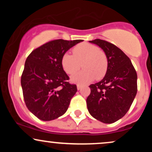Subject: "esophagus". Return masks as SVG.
Returning a JSON list of instances; mask_svg holds the SVG:
<instances>
[{"mask_svg": "<svg viewBox=\"0 0 152 152\" xmlns=\"http://www.w3.org/2000/svg\"><path fill=\"white\" fill-rule=\"evenodd\" d=\"M81 88V86L80 84H77V89L80 90Z\"/></svg>", "mask_w": 152, "mask_h": 152, "instance_id": "obj_1", "label": "esophagus"}]
</instances>
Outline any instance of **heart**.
Masks as SVG:
<instances>
[{"label": "heart", "mask_w": 152, "mask_h": 152, "mask_svg": "<svg viewBox=\"0 0 152 152\" xmlns=\"http://www.w3.org/2000/svg\"><path fill=\"white\" fill-rule=\"evenodd\" d=\"M73 53H66L61 58V65L66 74L73 75L83 68V70L72 76L74 82L86 83L94 78L102 79L108 69V58L98 46L88 43H82L73 48Z\"/></svg>", "instance_id": "b5f03b06"}]
</instances>
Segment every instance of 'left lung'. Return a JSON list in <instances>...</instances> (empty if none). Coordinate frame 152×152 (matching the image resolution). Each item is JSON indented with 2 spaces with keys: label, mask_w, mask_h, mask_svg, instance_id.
<instances>
[{
  "label": "left lung",
  "mask_w": 152,
  "mask_h": 152,
  "mask_svg": "<svg viewBox=\"0 0 152 152\" xmlns=\"http://www.w3.org/2000/svg\"><path fill=\"white\" fill-rule=\"evenodd\" d=\"M88 42L104 50L108 69L102 81L89 86L87 108L96 119L114 123L126 114L137 95V72L129 58L115 45L101 39Z\"/></svg>",
  "instance_id": "8db88e82"
}]
</instances>
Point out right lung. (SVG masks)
<instances>
[{
	"label": "right lung",
	"mask_w": 152,
	"mask_h": 152,
	"mask_svg": "<svg viewBox=\"0 0 152 152\" xmlns=\"http://www.w3.org/2000/svg\"><path fill=\"white\" fill-rule=\"evenodd\" d=\"M83 40H54L31 52L25 62L21 87L28 109L42 121H51L67 111L77 91L61 65L64 54Z\"/></svg>",
	"instance_id": "add662e5"
}]
</instances>
